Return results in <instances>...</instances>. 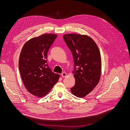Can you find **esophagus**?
Masks as SVG:
<instances>
[{
    "label": "esophagus",
    "instance_id": "esophagus-1",
    "mask_svg": "<svg viewBox=\"0 0 130 130\" xmlns=\"http://www.w3.org/2000/svg\"><path fill=\"white\" fill-rule=\"evenodd\" d=\"M67 73H65V72H64V73H63L62 74H61V76H62L63 77H65L66 76H67Z\"/></svg>",
    "mask_w": 130,
    "mask_h": 130
}]
</instances>
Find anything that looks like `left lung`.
<instances>
[{"instance_id": "left-lung-1", "label": "left lung", "mask_w": 130, "mask_h": 130, "mask_svg": "<svg viewBox=\"0 0 130 130\" xmlns=\"http://www.w3.org/2000/svg\"><path fill=\"white\" fill-rule=\"evenodd\" d=\"M63 37L72 53L74 62L73 73L75 84L71 91L75 96L82 98L99 83L102 69L100 50L94 40L87 35L67 34Z\"/></svg>"}]
</instances>
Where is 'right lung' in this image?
<instances>
[{
    "label": "right lung",
    "instance_id": "obj_1",
    "mask_svg": "<svg viewBox=\"0 0 130 130\" xmlns=\"http://www.w3.org/2000/svg\"><path fill=\"white\" fill-rule=\"evenodd\" d=\"M45 34L25 43L19 58V70L24 85L32 95L42 98L48 93L59 78L47 63V53L57 38Z\"/></svg>",
    "mask_w": 130,
    "mask_h": 130
}]
</instances>
